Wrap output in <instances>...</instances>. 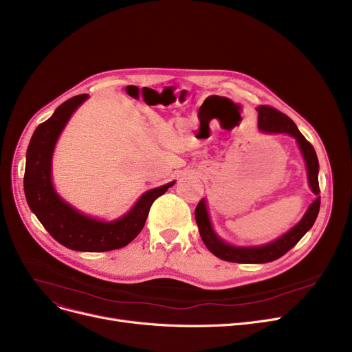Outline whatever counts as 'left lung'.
<instances>
[{"instance_id":"left-lung-1","label":"left lung","mask_w":352,"mask_h":352,"mask_svg":"<svg viewBox=\"0 0 352 352\" xmlns=\"http://www.w3.org/2000/svg\"><path fill=\"white\" fill-rule=\"evenodd\" d=\"M256 111H258V128H260L263 133H267V134L285 133L297 140L307 164L308 182H309L311 191L317 195V198L309 206L305 215L297 226L291 228L287 234H284L278 239H275V241L265 245H258V247H234L223 241V239H221L212 230L207 206H206V199H201L195 208V221L198 224L199 235L202 238V241H204V244L207 245V248L215 256L228 263L264 264V263L278 260L280 256L287 254L295 244L300 241L308 230H311L320 212V204H321L320 184H318L320 165H318V158H317L316 150H314V146L300 133V129L294 124V121L285 114L280 113L278 109H275L270 105H260L256 107Z\"/></svg>"}]
</instances>
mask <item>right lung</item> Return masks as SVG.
I'll use <instances>...</instances> for the list:
<instances>
[{"label":"right lung","mask_w":352,"mask_h":352,"mask_svg":"<svg viewBox=\"0 0 352 352\" xmlns=\"http://www.w3.org/2000/svg\"><path fill=\"white\" fill-rule=\"evenodd\" d=\"M88 94L63 102L54 114L35 128L31 137L24 174V192L31 211L50 235L64 247L84 252H104L125 247L141 232L153 202L175 181L146 191L124 217L104 223L77 211L55 192L51 182V160L55 142L69 117Z\"/></svg>","instance_id":"1"}]
</instances>
